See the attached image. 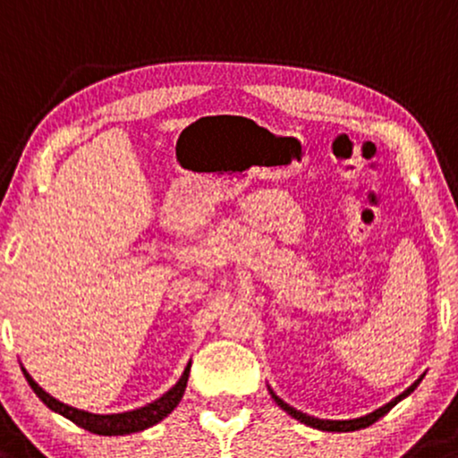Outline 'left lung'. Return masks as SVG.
Instances as JSON below:
<instances>
[{
	"label": "left lung",
	"mask_w": 458,
	"mask_h": 458,
	"mask_svg": "<svg viewBox=\"0 0 458 458\" xmlns=\"http://www.w3.org/2000/svg\"><path fill=\"white\" fill-rule=\"evenodd\" d=\"M420 381H422V378H418V381H415L413 385H411V387L407 389V392H403L400 395H395V398L392 400V403H387V404H385V407L377 409V411H372V413H369V415H363V418H357V420H318V418H311V415L302 413V411H296L294 407H290V404L284 403V400H281L279 395H276L275 392H272L270 387H268V392H270L272 398H275V403L279 404V407L284 409L287 415H292V418L298 420V422H302V424L311 426V428H318V430H328V433H351V430L366 428V426L374 424V422H378V420H381L385 413H389V411H392L394 404H398L400 400L407 398V395H409L411 392H413L415 387H418Z\"/></svg>",
	"instance_id": "1"
}]
</instances>
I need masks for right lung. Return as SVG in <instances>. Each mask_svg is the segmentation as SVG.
Segmentation results:
<instances>
[{
  "label": "right lung",
  "mask_w": 458,
  "mask_h": 458,
  "mask_svg": "<svg viewBox=\"0 0 458 458\" xmlns=\"http://www.w3.org/2000/svg\"><path fill=\"white\" fill-rule=\"evenodd\" d=\"M21 369L25 374V381L30 383V387L34 389V394L38 395V398L43 400V403L47 404L51 411L64 415L66 420H71L73 424L81 426V428L90 430V433H95V435H130V433H138V430H145V428H148V426L162 422V420L166 418V415L171 413L174 407H177L179 400L183 398V392H186L190 363L186 366V369H183L182 378L174 383V387L168 389V392L164 394L162 398H157L156 403L147 404V407H140V409L127 411V413H112V415L89 413V411L73 409V407H69V404L60 403V400H55L54 395H49L47 392H45V389L40 387V385L36 383L28 372H25V368H21Z\"/></svg>",
  "instance_id": "right-lung-1"
}]
</instances>
